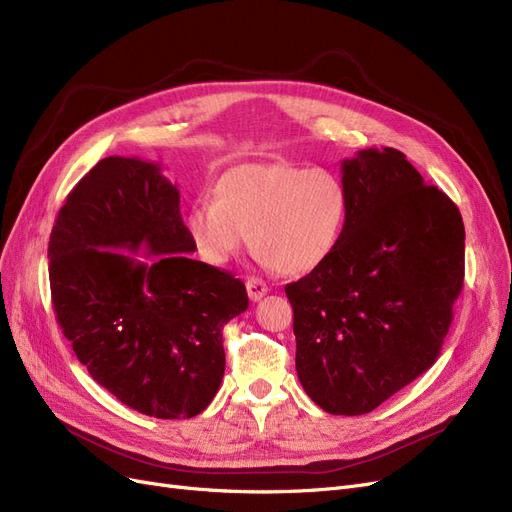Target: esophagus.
<instances>
[{
	"mask_svg": "<svg viewBox=\"0 0 512 512\" xmlns=\"http://www.w3.org/2000/svg\"><path fill=\"white\" fill-rule=\"evenodd\" d=\"M245 288H248V296H250V301H254V303L260 301V298L269 292V286L258 277H250L248 281H245Z\"/></svg>",
	"mask_w": 512,
	"mask_h": 512,
	"instance_id": "esophagus-1",
	"label": "esophagus"
}]
</instances>
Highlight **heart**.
Wrapping results in <instances>:
<instances>
[{
    "label": "heart",
    "instance_id": "obj_1",
    "mask_svg": "<svg viewBox=\"0 0 512 512\" xmlns=\"http://www.w3.org/2000/svg\"><path fill=\"white\" fill-rule=\"evenodd\" d=\"M216 201H197L188 235L211 264H226L248 241L286 275H305L332 256L349 220V195L337 173L290 161L241 163L226 169Z\"/></svg>",
    "mask_w": 512,
    "mask_h": 512
}]
</instances>
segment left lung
Segmentation results:
<instances>
[{"label": "left lung", "instance_id": "1", "mask_svg": "<svg viewBox=\"0 0 512 512\" xmlns=\"http://www.w3.org/2000/svg\"><path fill=\"white\" fill-rule=\"evenodd\" d=\"M349 220L332 256L286 286L296 373L332 415H364L436 362L464 286L460 209L394 148L341 163Z\"/></svg>", "mask_w": 512, "mask_h": 512}]
</instances>
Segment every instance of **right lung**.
I'll return each mask as SVG.
<instances>
[{"label":"right lung","instance_id":"obj_1","mask_svg":"<svg viewBox=\"0 0 512 512\" xmlns=\"http://www.w3.org/2000/svg\"><path fill=\"white\" fill-rule=\"evenodd\" d=\"M195 250L178 186L158 163L125 156L84 175L50 233L52 307L74 354L122 404L158 419L207 409L224 377L222 328L250 305L243 281Z\"/></svg>","mask_w":512,"mask_h":512}]
</instances>
